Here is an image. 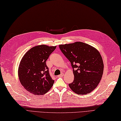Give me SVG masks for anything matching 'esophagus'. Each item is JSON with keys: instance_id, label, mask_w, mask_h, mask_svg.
I'll return each mask as SVG.
<instances>
[{"instance_id": "34e87169", "label": "esophagus", "mask_w": 121, "mask_h": 121, "mask_svg": "<svg viewBox=\"0 0 121 121\" xmlns=\"http://www.w3.org/2000/svg\"><path fill=\"white\" fill-rule=\"evenodd\" d=\"M64 74L63 73H61V74L60 75L58 76V78H59V77H62L64 76Z\"/></svg>"}]
</instances>
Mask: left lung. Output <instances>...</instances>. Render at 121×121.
Returning a JSON list of instances; mask_svg holds the SVG:
<instances>
[{"mask_svg":"<svg viewBox=\"0 0 121 121\" xmlns=\"http://www.w3.org/2000/svg\"><path fill=\"white\" fill-rule=\"evenodd\" d=\"M59 47L73 69L74 81L69 84L71 90L78 94L91 92L97 86L103 74L104 65L100 53L82 42L61 44Z\"/></svg>","mask_w":121,"mask_h":121,"instance_id":"obj_1","label":"left lung"}]
</instances>
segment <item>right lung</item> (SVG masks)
Masks as SVG:
<instances>
[{
  "label": "right lung",
  "mask_w": 121,
  "mask_h": 121,
  "mask_svg": "<svg viewBox=\"0 0 121 121\" xmlns=\"http://www.w3.org/2000/svg\"><path fill=\"white\" fill-rule=\"evenodd\" d=\"M56 46L40 45L32 47L25 54L18 69L22 86L34 95L44 94L50 89L54 81L51 77L46 61Z\"/></svg>",
  "instance_id": "1"
}]
</instances>
